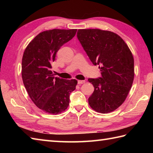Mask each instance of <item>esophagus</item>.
Segmentation results:
<instances>
[{
	"instance_id": "obj_1",
	"label": "esophagus",
	"mask_w": 153,
	"mask_h": 153,
	"mask_svg": "<svg viewBox=\"0 0 153 153\" xmlns=\"http://www.w3.org/2000/svg\"><path fill=\"white\" fill-rule=\"evenodd\" d=\"M85 82V80H78V82H77V83H78V84H83Z\"/></svg>"
}]
</instances>
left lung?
<instances>
[{
    "label": "left lung",
    "instance_id": "left-lung-1",
    "mask_svg": "<svg viewBox=\"0 0 153 153\" xmlns=\"http://www.w3.org/2000/svg\"><path fill=\"white\" fill-rule=\"evenodd\" d=\"M77 37L94 65H99L101 77L89 78L94 91L88 99L96 112H111L125 101L134 78V59L118 35L99 29L78 30Z\"/></svg>",
    "mask_w": 153,
    "mask_h": 153
}]
</instances>
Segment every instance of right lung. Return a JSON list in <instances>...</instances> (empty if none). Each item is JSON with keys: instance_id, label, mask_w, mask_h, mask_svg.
<instances>
[{"instance_id": "add662e5", "label": "right lung", "mask_w": 153, "mask_h": 153, "mask_svg": "<svg viewBox=\"0 0 153 153\" xmlns=\"http://www.w3.org/2000/svg\"><path fill=\"white\" fill-rule=\"evenodd\" d=\"M73 30H47L39 33L28 44L23 54L22 77L32 101L39 108L58 114L68 107L70 94L76 89V79L55 77L51 63L62 45L76 33Z\"/></svg>"}]
</instances>
